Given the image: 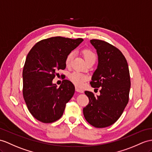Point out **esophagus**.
<instances>
[{
	"mask_svg": "<svg viewBox=\"0 0 152 152\" xmlns=\"http://www.w3.org/2000/svg\"><path fill=\"white\" fill-rule=\"evenodd\" d=\"M75 90L77 92H80V93H83V92H84L83 90H82V89H80V88H79V87H77V86L75 87Z\"/></svg>",
	"mask_w": 152,
	"mask_h": 152,
	"instance_id": "1",
	"label": "esophagus"
}]
</instances>
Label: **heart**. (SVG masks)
Listing matches in <instances>:
<instances>
[{
	"label": "heart",
	"instance_id": "b5f03b06",
	"mask_svg": "<svg viewBox=\"0 0 152 152\" xmlns=\"http://www.w3.org/2000/svg\"><path fill=\"white\" fill-rule=\"evenodd\" d=\"M83 55L86 62L90 61L91 60H95L96 59V55L95 53L93 51L90 49H84L83 51ZM73 57H74L73 52L69 53L67 56H66V61H65L66 66H69L70 65L73 58ZM69 77L72 82L74 84H75L76 86H83L84 83L88 79V77L86 75H84L83 73L77 72H73L70 74Z\"/></svg>",
	"mask_w": 152,
	"mask_h": 152
}]
</instances>
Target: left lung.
Returning a JSON list of instances; mask_svg holds the SVG:
<instances>
[{
  "mask_svg": "<svg viewBox=\"0 0 152 152\" xmlns=\"http://www.w3.org/2000/svg\"><path fill=\"white\" fill-rule=\"evenodd\" d=\"M97 50L98 66L91 77L93 88H101L100 95L85 91L88 104L83 108L85 119L95 128H105L119 119L129 101L131 83L126 59L108 42L90 40Z\"/></svg>",
  "mask_w": 152,
  "mask_h": 152,
  "instance_id": "1",
  "label": "left lung"
}]
</instances>
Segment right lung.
<instances>
[{"label": "right lung", "mask_w": 152, "mask_h": 152, "mask_svg": "<svg viewBox=\"0 0 152 152\" xmlns=\"http://www.w3.org/2000/svg\"><path fill=\"white\" fill-rule=\"evenodd\" d=\"M83 41L54 37L36 43L28 53L23 72V97L29 112L42 123L60 119L75 93L69 80H62L59 88L52 80L58 70L66 68V56Z\"/></svg>", "instance_id": "obj_1"}]
</instances>
